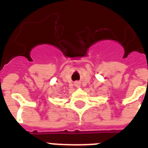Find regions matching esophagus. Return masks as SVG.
<instances>
[{
  "instance_id": "34e87169",
  "label": "esophagus",
  "mask_w": 148,
  "mask_h": 148,
  "mask_svg": "<svg viewBox=\"0 0 148 148\" xmlns=\"http://www.w3.org/2000/svg\"><path fill=\"white\" fill-rule=\"evenodd\" d=\"M75 87L79 88V87H80V83H79V82H76V83H75Z\"/></svg>"
}]
</instances>
